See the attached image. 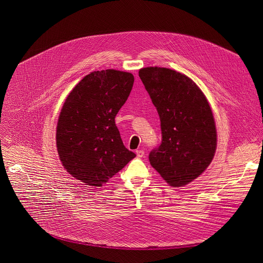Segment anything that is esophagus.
<instances>
[{
  "instance_id": "1",
  "label": "esophagus",
  "mask_w": 263,
  "mask_h": 263,
  "mask_svg": "<svg viewBox=\"0 0 263 263\" xmlns=\"http://www.w3.org/2000/svg\"><path fill=\"white\" fill-rule=\"evenodd\" d=\"M144 155H145V151L144 150H142V149H137L136 150V156L139 157V158L144 157Z\"/></svg>"
}]
</instances>
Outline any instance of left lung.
Returning <instances> with one entry per match:
<instances>
[{
  "label": "left lung",
  "mask_w": 263,
  "mask_h": 263,
  "mask_svg": "<svg viewBox=\"0 0 263 263\" xmlns=\"http://www.w3.org/2000/svg\"><path fill=\"white\" fill-rule=\"evenodd\" d=\"M139 76L161 120L162 144L149 161L173 187L189 184L211 164L217 132L211 106L187 76L164 67H145Z\"/></svg>",
  "instance_id": "8db88e82"
}]
</instances>
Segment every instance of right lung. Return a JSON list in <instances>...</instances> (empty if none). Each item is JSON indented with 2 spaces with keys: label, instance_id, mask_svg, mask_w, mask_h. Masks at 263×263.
<instances>
[{
  "label": "right lung",
  "instance_id": "add662e5",
  "mask_svg": "<svg viewBox=\"0 0 263 263\" xmlns=\"http://www.w3.org/2000/svg\"><path fill=\"white\" fill-rule=\"evenodd\" d=\"M134 83L130 72L92 71L69 92L57 127V148L67 173L102 186L136 157L124 147L115 117Z\"/></svg>",
  "mask_w": 263,
  "mask_h": 263
}]
</instances>
